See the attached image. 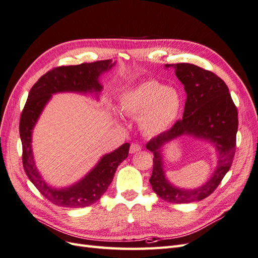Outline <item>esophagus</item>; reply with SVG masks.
I'll list each match as a JSON object with an SVG mask.
<instances>
[{"label":"esophagus","mask_w":258,"mask_h":258,"mask_svg":"<svg viewBox=\"0 0 258 258\" xmlns=\"http://www.w3.org/2000/svg\"><path fill=\"white\" fill-rule=\"evenodd\" d=\"M141 148H142V146L140 145V144H138V143H132V144L130 145L129 152H130V154H134V153H137V152L141 151Z\"/></svg>","instance_id":"1"}]
</instances>
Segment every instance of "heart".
Instances as JSON below:
<instances>
[{
    "mask_svg": "<svg viewBox=\"0 0 258 258\" xmlns=\"http://www.w3.org/2000/svg\"><path fill=\"white\" fill-rule=\"evenodd\" d=\"M121 111L140 117V127L148 137L167 131L176 120L182 107V97L172 87L157 80H147L120 96Z\"/></svg>",
    "mask_w": 258,
    "mask_h": 258,
    "instance_id": "heart-1",
    "label": "heart"
}]
</instances>
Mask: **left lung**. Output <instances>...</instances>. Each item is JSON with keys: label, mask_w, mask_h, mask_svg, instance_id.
Here are the masks:
<instances>
[{"label": "left lung", "mask_w": 258, "mask_h": 258, "mask_svg": "<svg viewBox=\"0 0 258 258\" xmlns=\"http://www.w3.org/2000/svg\"><path fill=\"white\" fill-rule=\"evenodd\" d=\"M172 67L187 93L183 118L171 129L153 138L146 148L154 154L153 190L171 204H189L210 196L228 172L236 152L238 111L225 82L213 72L190 63L166 64ZM182 135H192L212 142L219 151L218 166L209 181L195 190H179L166 179L160 148Z\"/></svg>", "instance_id": "left-lung-1"}]
</instances>
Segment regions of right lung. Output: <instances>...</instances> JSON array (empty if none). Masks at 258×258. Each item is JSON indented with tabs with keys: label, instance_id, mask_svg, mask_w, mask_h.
I'll return each instance as SVG.
<instances>
[{
	"label": "right lung",
	"instance_id": "obj_1",
	"mask_svg": "<svg viewBox=\"0 0 258 258\" xmlns=\"http://www.w3.org/2000/svg\"><path fill=\"white\" fill-rule=\"evenodd\" d=\"M115 66L111 59L82 63L79 66L54 68L38 80L31 88L23 107L19 132L22 143L23 169L31 182L51 204L64 208H85L95 204L106 191L113 181L116 169L128 157L129 143L104 155L98 165L76 184L66 188L48 186L38 172L32 154V129L47 104L51 95L57 92H100L102 86L99 76Z\"/></svg>",
	"mask_w": 258,
	"mask_h": 258
}]
</instances>
